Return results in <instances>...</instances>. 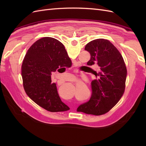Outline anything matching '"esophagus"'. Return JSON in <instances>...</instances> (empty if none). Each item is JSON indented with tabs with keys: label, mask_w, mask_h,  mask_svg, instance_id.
Returning <instances> with one entry per match:
<instances>
[{
	"label": "esophagus",
	"mask_w": 146,
	"mask_h": 146,
	"mask_svg": "<svg viewBox=\"0 0 146 146\" xmlns=\"http://www.w3.org/2000/svg\"><path fill=\"white\" fill-rule=\"evenodd\" d=\"M73 77H75V76H73Z\"/></svg>",
	"instance_id": "obj_1"
}]
</instances>
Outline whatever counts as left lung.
Instances as JSON below:
<instances>
[{"instance_id": "8db88e82", "label": "left lung", "mask_w": 146, "mask_h": 146, "mask_svg": "<svg viewBox=\"0 0 146 146\" xmlns=\"http://www.w3.org/2000/svg\"><path fill=\"white\" fill-rule=\"evenodd\" d=\"M85 49L91 56L87 64H97L99 70L94 71L96 78L91 82L90 98L80 105L77 111L100 115L111 109L123 95L126 66L119 50L107 39L93 40L85 46Z\"/></svg>"}]
</instances>
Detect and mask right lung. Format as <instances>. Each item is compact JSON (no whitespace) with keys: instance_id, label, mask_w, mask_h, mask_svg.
<instances>
[{"instance_id":"right-lung-1","label":"right lung","mask_w":146,"mask_h":146,"mask_svg":"<svg viewBox=\"0 0 146 146\" xmlns=\"http://www.w3.org/2000/svg\"><path fill=\"white\" fill-rule=\"evenodd\" d=\"M71 66V61L60 41L50 37L38 40L28 49L22 64L21 75L27 95L51 112L69 110L59 97L51 75L57 70Z\"/></svg>"}]
</instances>
